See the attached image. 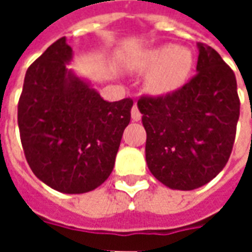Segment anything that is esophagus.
I'll list each match as a JSON object with an SVG mask.
<instances>
[{
  "label": "esophagus",
  "mask_w": 252,
  "mask_h": 252,
  "mask_svg": "<svg viewBox=\"0 0 252 252\" xmlns=\"http://www.w3.org/2000/svg\"><path fill=\"white\" fill-rule=\"evenodd\" d=\"M131 117L133 121L142 120V113H140V110H139V108H137V105H133V106H132Z\"/></svg>",
  "instance_id": "esophagus-1"
}]
</instances>
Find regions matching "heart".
I'll use <instances>...</instances> for the list:
<instances>
[{
  "label": "heart",
  "mask_w": 252,
  "mask_h": 252,
  "mask_svg": "<svg viewBox=\"0 0 252 252\" xmlns=\"http://www.w3.org/2000/svg\"><path fill=\"white\" fill-rule=\"evenodd\" d=\"M194 64L193 52L173 44L154 47L136 61L139 72H148L146 89L154 95H167L185 85Z\"/></svg>",
  "instance_id": "b5f03b06"
}]
</instances>
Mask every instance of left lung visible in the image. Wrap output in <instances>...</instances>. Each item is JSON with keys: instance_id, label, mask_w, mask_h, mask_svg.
Segmentation results:
<instances>
[{"instance_id": "left-lung-1", "label": "left lung", "mask_w": 252, "mask_h": 252, "mask_svg": "<svg viewBox=\"0 0 252 252\" xmlns=\"http://www.w3.org/2000/svg\"><path fill=\"white\" fill-rule=\"evenodd\" d=\"M197 74L174 93L142 97L146 160L170 189L193 190L216 177L232 153L240 113L236 78L212 47L198 43Z\"/></svg>"}]
</instances>
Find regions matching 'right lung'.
Here are the masks:
<instances>
[{"mask_svg":"<svg viewBox=\"0 0 252 252\" xmlns=\"http://www.w3.org/2000/svg\"><path fill=\"white\" fill-rule=\"evenodd\" d=\"M71 59V47L61 37L28 67L17 121L33 174L58 191L81 194L112 173L133 101H105L67 68Z\"/></svg>","mask_w":252,"mask_h":252,"instance_id":"add662e5","label":"right lung"}]
</instances>
